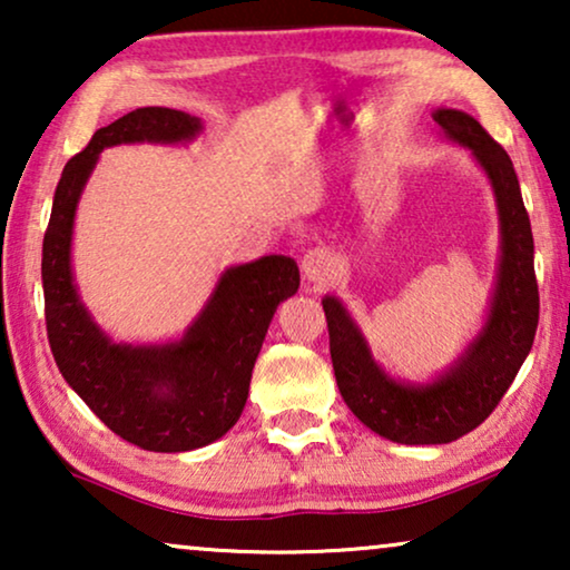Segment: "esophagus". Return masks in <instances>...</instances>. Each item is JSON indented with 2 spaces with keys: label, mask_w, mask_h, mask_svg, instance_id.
<instances>
[{
  "label": "esophagus",
  "mask_w": 570,
  "mask_h": 570,
  "mask_svg": "<svg viewBox=\"0 0 570 570\" xmlns=\"http://www.w3.org/2000/svg\"><path fill=\"white\" fill-rule=\"evenodd\" d=\"M303 275H306L308 283L314 287H326L337 275V259L326 246H314L308 248L306 256H303Z\"/></svg>",
  "instance_id": "esophagus-1"
}]
</instances>
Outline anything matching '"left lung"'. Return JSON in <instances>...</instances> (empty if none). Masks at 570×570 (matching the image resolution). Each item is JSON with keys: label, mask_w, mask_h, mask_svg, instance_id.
<instances>
[{"label": "left lung", "mask_w": 570, "mask_h": 570, "mask_svg": "<svg viewBox=\"0 0 570 570\" xmlns=\"http://www.w3.org/2000/svg\"><path fill=\"white\" fill-rule=\"evenodd\" d=\"M433 119L454 142L470 147L485 168L501 213V272L480 337L446 376L428 386L400 384L373 363L342 303L322 301L342 400L373 433L407 446L451 443L485 423L517 379L540 322L532 225L509 153L470 114L441 108Z\"/></svg>", "instance_id": "obj_1"}]
</instances>
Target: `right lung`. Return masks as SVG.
<instances>
[{
  "label": "right lung",
  "instance_id": "1",
  "mask_svg": "<svg viewBox=\"0 0 570 570\" xmlns=\"http://www.w3.org/2000/svg\"><path fill=\"white\" fill-rule=\"evenodd\" d=\"M202 129L176 108H137L98 129L61 170L43 236L46 332L61 376L124 441L145 451H191L230 431L244 412L252 371L279 301L298 291L287 256H262L225 272L181 342L114 345L77 298L69 244L77 199L98 153L121 142H181Z\"/></svg>",
  "mask_w": 570,
  "mask_h": 570
}]
</instances>
